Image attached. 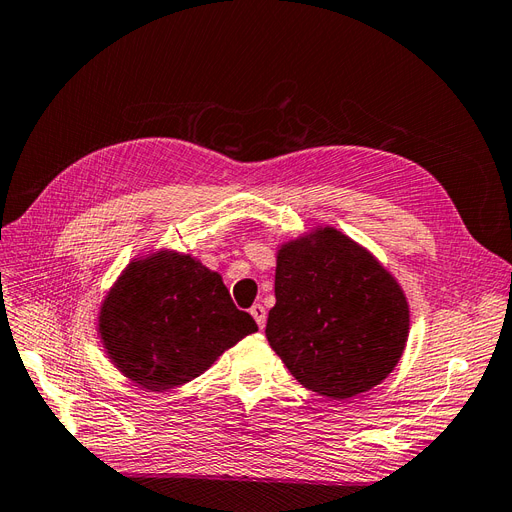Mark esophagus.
<instances>
[{
    "mask_svg": "<svg viewBox=\"0 0 512 512\" xmlns=\"http://www.w3.org/2000/svg\"><path fill=\"white\" fill-rule=\"evenodd\" d=\"M250 314H252V318L256 320V324L260 329H265V322H267V312H265V307H262L260 303H254L252 307H250Z\"/></svg>",
    "mask_w": 512,
    "mask_h": 512,
    "instance_id": "obj_1",
    "label": "esophagus"
}]
</instances>
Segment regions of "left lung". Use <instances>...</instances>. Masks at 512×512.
Segmentation results:
<instances>
[{
  "label": "left lung",
  "instance_id": "8db88e82",
  "mask_svg": "<svg viewBox=\"0 0 512 512\" xmlns=\"http://www.w3.org/2000/svg\"><path fill=\"white\" fill-rule=\"evenodd\" d=\"M410 309L395 277L335 228L277 252L267 339L305 389L329 399L369 391L406 348Z\"/></svg>",
  "mask_w": 512,
  "mask_h": 512
}]
</instances>
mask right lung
<instances>
[{
    "label": "right lung",
    "mask_w": 512,
    "mask_h": 512,
    "mask_svg": "<svg viewBox=\"0 0 512 512\" xmlns=\"http://www.w3.org/2000/svg\"><path fill=\"white\" fill-rule=\"evenodd\" d=\"M98 331L123 376L162 393L198 378L258 327L218 273L188 254L160 252L121 273L100 307Z\"/></svg>",
    "instance_id": "right-lung-1"
}]
</instances>
